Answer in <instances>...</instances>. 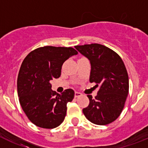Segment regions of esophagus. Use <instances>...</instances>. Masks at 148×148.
<instances>
[{
    "instance_id": "esophagus-1",
    "label": "esophagus",
    "mask_w": 148,
    "mask_h": 148,
    "mask_svg": "<svg viewBox=\"0 0 148 148\" xmlns=\"http://www.w3.org/2000/svg\"><path fill=\"white\" fill-rule=\"evenodd\" d=\"M81 95H82V94L80 92H75V94H74V96H75V97H81Z\"/></svg>"
}]
</instances>
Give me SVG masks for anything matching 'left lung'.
I'll use <instances>...</instances> for the list:
<instances>
[{
    "mask_svg": "<svg viewBox=\"0 0 148 148\" xmlns=\"http://www.w3.org/2000/svg\"><path fill=\"white\" fill-rule=\"evenodd\" d=\"M77 51L91 64L90 82L99 87L97 95L84 108L86 118L97 125L114 121L121 114L129 91V78L121 58L109 47L99 44L77 45Z\"/></svg>",
    "mask_w": 148,
    "mask_h": 148,
    "instance_id": "1",
    "label": "left lung"
}]
</instances>
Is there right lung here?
Segmentation results:
<instances>
[{
  "instance_id": "obj_1",
  "label": "right lung",
  "mask_w": 148,
  "mask_h": 148,
  "mask_svg": "<svg viewBox=\"0 0 148 148\" xmlns=\"http://www.w3.org/2000/svg\"><path fill=\"white\" fill-rule=\"evenodd\" d=\"M77 53L73 47L45 46L30 52L23 60L17 94L24 112L36 126L52 129L64 121L67 103L74 99V91L67 89L57 94L50 81L60 76L64 62Z\"/></svg>"
}]
</instances>
